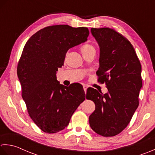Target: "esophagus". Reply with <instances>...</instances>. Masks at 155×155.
Masks as SVG:
<instances>
[{
    "instance_id": "34e87169",
    "label": "esophagus",
    "mask_w": 155,
    "mask_h": 155,
    "mask_svg": "<svg viewBox=\"0 0 155 155\" xmlns=\"http://www.w3.org/2000/svg\"><path fill=\"white\" fill-rule=\"evenodd\" d=\"M84 87V90L85 91V93H86V91H87V86H86V85H84V86H83Z\"/></svg>"
}]
</instances>
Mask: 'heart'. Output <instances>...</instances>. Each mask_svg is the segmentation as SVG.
Wrapping results in <instances>:
<instances>
[{
  "instance_id": "b5f03b06",
  "label": "heart",
  "mask_w": 155,
  "mask_h": 155,
  "mask_svg": "<svg viewBox=\"0 0 155 155\" xmlns=\"http://www.w3.org/2000/svg\"><path fill=\"white\" fill-rule=\"evenodd\" d=\"M81 51L83 55L88 54L91 53H96V49L91 44H84L81 47Z\"/></svg>"
}]
</instances>
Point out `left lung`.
<instances>
[{"mask_svg": "<svg viewBox=\"0 0 155 155\" xmlns=\"http://www.w3.org/2000/svg\"><path fill=\"white\" fill-rule=\"evenodd\" d=\"M91 33L100 47L98 81L106 82L108 92L87 90L86 98L96 105L89 122L97 134L114 137L127 126L138 106L141 65L133 46L120 33L107 27L91 28Z\"/></svg>", "mask_w": 155, "mask_h": 155, "instance_id": "obj_1", "label": "left lung"}]
</instances>
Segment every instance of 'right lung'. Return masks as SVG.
Returning <instances> with one entry per match:
<instances>
[{
  "label": "right lung",
  "instance_id": "add662e5",
  "mask_svg": "<svg viewBox=\"0 0 155 155\" xmlns=\"http://www.w3.org/2000/svg\"><path fill=\"white\" fill-rule=\"evenodd\" d=\"M88 35L86 27L53 25L37 31L24 47L17 66L22 97L31 118L47 133L64 130L86 99L80 84V90L74 84L65 86L56 74L68 50L86 42Z\"/></svg>",
  "mask_w": 155,
  "mask_h": 155
}]
</instances>
